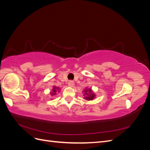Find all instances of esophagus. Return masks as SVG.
<instances>
[{
  "instance_id": "1",
  "label": "esophagus",
  "mask_w": 150,
  "mask_h": 150,
  "mask_svg": "<svg viewBox=\"0 0 150 150\" xmlns=\"http://www.w3.org/2000/svg\"><path fill=\"white\" fill-rule=\"evenodd\" d=\"M68 86H69V87H74V83L72 81H69V83H68Z\"/></svg>"
}]
</instances>
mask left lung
<instances>
[{"label": "left lung", "mask_w": 150, "mask_h": 150, "mask_svg": "<svg viewBox=\"0 0 150 150\" xmlns=\"http://www.w3.org/2000/svg\"><path fill=\"white\" fill-rule=\"evenodd\" d=\"M84 91V95L85 96V97H84L85 99H86V100H88V101L93 100V99H94V98H95V94H94L93 93L91 89L86 88Z\"/></svg>", "instance_id": "1"}]
</instances>
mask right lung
Returning a JSON list of instances; mask_svg holds the SVG:
<instances>
[{
    "mask_svg": "<svg viewBox=\"0 0 150 150\" xmlns=\"http://www.w3.org/2000/svg\"><path fill=\"white\" fill-rule=\"evenodd\" d=\"M59 88L56 87V86H54L53 89H52V91L51 92V96H54V95H56V93H57V91H59Z\"/></svg>",
    "mask_w": 150,
    "mask_h": 150,
    "instance_id": "1",
    "label": "right lung"
}]
</instances>
